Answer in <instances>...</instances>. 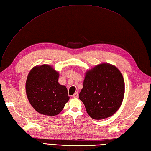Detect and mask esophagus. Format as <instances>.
I'll list each match as a JSON object with an SVG mask.
<instances>
[{
	"label": "esophagus",
	"instance_id": "34e87169",
	"mask_svg": "<svg viewBox=\"0 0 151 151\" xmlns=\"http://www.w3.org/2000/svg\"><path fill=\"white\" fill-rule=\"evenodd\" d=\"M78 96V92H75V93L73 95V98H77Z\"/></svg>",
	"mask_w": 151,
	"mask_h": 151
}]
</instances>
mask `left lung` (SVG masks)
I'll use <instances>...</instances> for the list:
<instances>
[{
	"instance_id": "obj_1",
	"label": "left lung",
	"mask_w": 151,
	"mask_h": 151,
	"mask_svg": "<svg viewBox=\"0 0 151 151\" xmlns=\"http://www.w3.org/2000/svg\"><path fill=\"white\" fill-rule=\"evenodd\" d=\"M124 87L123 76L119 69L103 63L87 71L79 98L92 119L101 120L118 110L124 98Z\"/></svg>"
}]
</instances>
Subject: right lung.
I'll use <instances>...</instances> for the list:
<instances>
[{
    "label": "right lung",
    "instance_id": "right-lung-1",
    "mask_svg": "<svg viewBox=\"0 0 151 151\" xmlns=\"http://www.w3.org/2000/svg\"><path fill=\"white\" fill-rule=\"evenodd\" d=\"M59 73L50 65L34 67L26 81V94L37 112L53 116L63 110L69 97L67 88L58 82Z\"/></svg>",
    "mask_w": 151,
    "mask_h": 151
}]
</instances>
